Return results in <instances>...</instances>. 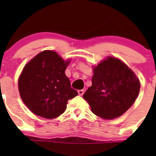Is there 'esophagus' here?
Wrapping results in <instances>:
<instances>
[{"label": "esophagus", "mask_w": 156, "mask_h": 156, "mask_svg": "<svg viewBox=\"0 0 156 156\" xmlns=\"http://www.w3.org/2000/svg\"><path fill=\"white\" fill-rule=\"evenodd\" d=\"M78 94H79L80 96H82L83 94V93H84V90H83V89H80V90L78 91Z\"/></svg>", "instance_id": "34e87169"}]
</instances>
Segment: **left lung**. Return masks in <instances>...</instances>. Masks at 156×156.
<instances>
[{
    "label": "left lung",
    "instance_id": "8db88e82",
    "mask_svg": "<svg viewBox=\"0 0 156 156\" xmlns=\"http://www.w3.org/2000/svg\"><path fill=\"white\" fill-rule=\"evenodd\" d=\"M92 69V84L83 98L90 105L91 111L102 119L120 117L138 97L139 78L122 61L113 56H107Z\"/></svg>",
    "mask_w": 156,
    "mask_h": 156
}]
</instances>
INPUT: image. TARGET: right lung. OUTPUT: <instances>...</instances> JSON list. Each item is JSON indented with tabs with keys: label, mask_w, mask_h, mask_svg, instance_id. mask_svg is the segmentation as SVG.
<instances>
[{
	"label": "right lung",
	"mask_w": 156,
	"mask_h": 156,
	"mask_svg": "<svg viewBox=\"0 0 156 156\" xmlns=\"http://www.w3.org/2000/svg\"><path fill=\"white\" fill-rule=\"evenodd\" d=\"M70 62L57 52L46 50L25 65L19 76L18 89L32 113L45 119L56 118L65 112L67 101L78 95L65 75Z\"/></svg>",
	"instance_id": "obj_1"
}]
</instances>
